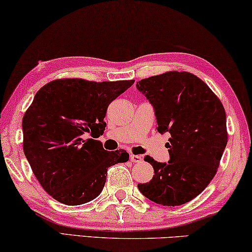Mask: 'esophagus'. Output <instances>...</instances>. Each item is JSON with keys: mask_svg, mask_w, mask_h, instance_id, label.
I'll list each match as a JSON object with an SVG mask.
<instances>
[{"mask_svg": "<svg viewBox=\"0 0 252 252\" xmlns=\"http://www.w3.org/2000/svg\"><path fill=\"white\" fill-rule=\"evenodd\" d=\"M130 159H131V161L132 162H141L142 161V159H143V157L142 156H140V155H131L130 156Z\"/></svg>", "mask_w": 252, "mask_h": 252, "instance_id": "obj_1", "label": "esophagus"}]
</instances>
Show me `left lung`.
Segmentation results:
<instances>
[{
  "label": "left lung",
  "mask_w": 252,
  "mask_h": 252,
  "mask_svg": "<svg viewBox=\"0 0 252 252\" xmlns=\"http://www.w3.org/2000/svg\"><path fill=\"white\" fill-rule=\"evenodd\" d=\"M137 89L155 107L158 132L170 133L169 161L146 156L155 175L138 189L157 204H185L217 174L227 142L224 107L214 92L189 71L151 76L138 82Z\"/></svg>",
  "instance_id": "left-lung-1"
}]
</instances>
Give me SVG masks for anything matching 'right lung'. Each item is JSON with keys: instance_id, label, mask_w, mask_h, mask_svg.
Listing matches in <instances>:
<instances>
[{"instance_id": "1", "label": "right lung", "mask_w": 252, "mask_h": 252, "mask_svg": "<svg viewBox=\"0 0 252 252\" xmlns=\"http://www.w3.org/2000/svg\"><path fill=\"white\" fill-rule=\"evenodd\" d=\"M134 81L61 78L40 89L22 119L23 151L40 185L56 201L81 205L94 199L109 167L129 160L126 150L106 151L101 141L107 106Z\"/></svg>"}]
</instances>
